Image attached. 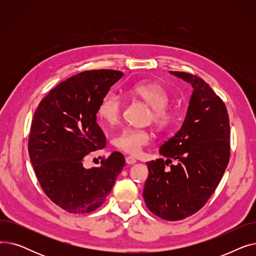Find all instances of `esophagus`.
Segmentation results:
<instances>
[{
    "instance_id": "esophagus-1",
    "label": "esophagus",
    "mask_w": 256,
    "mask_h": 256,
    "mask_svg": "<svg viewBox=\"0 0 256 256\" xmlns=\"http://www.w3.org/2000/svg\"><path fill=\"white\" fill-rule=\"evenodd\" d=\"M126 162L128 165H134V164L137 163V160L134 158L132 156H126Z\"/></svg>"
}]
</instances>
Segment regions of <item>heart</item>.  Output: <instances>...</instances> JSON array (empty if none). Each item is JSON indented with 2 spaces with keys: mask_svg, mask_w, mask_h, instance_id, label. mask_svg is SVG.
Wrapping results in <instances>:
<instances>
[{
  "mask_svg": "<svg viewBox=\"0 0 256 256\" xmlns=\"http://www.w3.org/2000/svg\"><path fill=\"white\" fill-rule=\"evenodd\" d=\"M130 92L152 109L148 119L154 124L162 130L170 128L176 114L168 106L170 102V94L168 90L160 83L147 82L134 85ZM122 110V98L114 92H108L102 96L98 108V117L106 124H116L120 118ZM152 132L150 130L143 128H124L114 137V144L117 148L126 154L137 156L145 146L152 142Z\"/></svg>",
  "mask_w": 256,
  "mask_h": 256,
  "instance_id": "heart-1",
  "label": "heart"
}]
</instances>
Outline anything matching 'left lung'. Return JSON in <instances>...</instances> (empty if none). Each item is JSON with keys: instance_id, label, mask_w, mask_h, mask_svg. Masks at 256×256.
I'll use <instances>...</instances> for the list:
<instances>
[{"instance_id": "left-lung-1", "label": "left lung", "mask_w": 256, "mask_h": 256, "mask_svg": "<svg viewBox=\"0 0 256 256\" xmlns=\"http://www.w3.org/2000/svg\"><path fill=\"white\" fill-rule=\"evenodd\" d=\"M194 88L182 128L166 141L158 158L147 162L143 197L156 216L182 220L198 212L218 186L230 156V117L224 102L192 74L170 72ZM173 159L177 164L166 166Z\"/></svg>"}]
</instances>
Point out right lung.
<instances>
[{
  "mask_svg": "<svg viewBox=\"0 0 256 256\" xmlns=\"http://www.w3.org/2000/svg\"><path fill=\"white\" fill-rule=\"evenodd\" d=\"M124 76L118 70H85L62 80L39 102L28 150L37 180L54 204L72 214L96 210L124 167L122 154L102 158L86 169L87 156L106 145L96 122L100 100Z\"/></svg>",
  "mask_w": 256,
  "mask_h": 256,
  "instance_id": "obj_1",
  "label": "right lung"
}]
</instances>
